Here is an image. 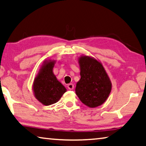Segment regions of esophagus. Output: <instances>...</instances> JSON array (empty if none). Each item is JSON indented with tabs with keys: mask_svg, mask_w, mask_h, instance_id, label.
<instances>
[{
	"mask_svg": "<svg viewBox=\"0 0 146 146\" xmlns=\"http://www.w3.org/2000/svg\"><path fill=\"white\" fill-rule=\"evenodd\" d=\"M68 88L69 90H72L74 89V85L73 84H69L68 85Z\"/></svg>",
	"mask_w": 146,
	"mask_h": 146,
	"instance_id": "esophagus-1",
	"label": "esophagus"
}]
</instances>
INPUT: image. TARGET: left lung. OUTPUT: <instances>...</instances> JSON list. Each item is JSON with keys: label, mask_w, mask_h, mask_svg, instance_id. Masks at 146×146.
I'll return each mask as SVG.
<instances>
[{"label": "left lung", "mask_w": 146, "mask_h": 146, "mask_svg": "<svg viewBox=\"0 0 146 146\" xmlns=\"http://www.w3.org/2000/svg\"><path fill=\"white\" fill-rule=\"evenodd\" d=\"M80 79L76 83L75 92L81 102L90 108L102 105L111 90V82L102 64L94 58H79Z\"/></svg>", "instance_id": "left-lung-1"}]
</instances>
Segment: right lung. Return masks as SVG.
Listing matches in <instances>:
<instances>
[{"instance_id": "obj_1", "label": "right lung", "mask_w": 146, "mask_h": 146, "mask_svg": "<svg viewBox=\"0 0 146 146\" xmlns=\"http://www.w3.org/2000/svg\"><path fill=\"white\" fill-rule=\"evenodd\" d=\"M54 60H46L35 78L33 89L35 97L45 106L57 102L66 91L65 87L53 74Z\"/></svg>"}]
</instances>
